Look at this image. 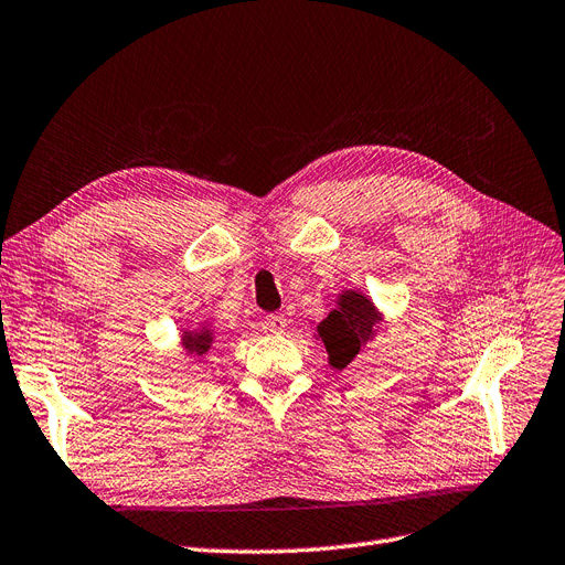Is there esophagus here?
I'll use <instances>...</instances> for the list:
<instances>
[{"label":"esophagus","instance_id":"esophagus-1","mask_svg":"<svg viewBox=\"0 0 565 565\" xmlns=\"http://www.w3.org/2000/svg\"><path fill=\"white\" fill-rule=\"evenodd\" d=\"M266 329H268V332H274V334H282L287 329V318L280 316V313L268 316L266 318Z\"/></svg>","mask_w":565,"mask_h":565}]
</instances>
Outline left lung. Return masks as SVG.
Here are the masks:
<instances>
[{
	"label": "left lung",
	"mask_w": 565,
	"mask_h": 565,
	"mask_svg": "<svg viewBox=\"0 0 565 565\" xmlns=\"http://www.w3.org/2000/svg\"><path fill=\"white\" fill-rule=\"evenodd\" d=\"M383 313L360 289H345L337 297V308L318 327L316 339L324 343L329 366L343 369L374 341Z\"/></svg>",
	"instance_id": "obj_1"
}]
</instances>
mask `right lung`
<instances>
[{"label": "right lung", "mask_w": 565, "mask_h": 565, "mask_svg": "<svg viewBox=\"0 0 565 565\" xmlns=\"http://www.w3.org/2000/svg\"><path fill=\"white\" fill-rule=\"evenodd\" d=\"M180 343H182L184 353L189 358L201 360V358H205L210 353V348L215 345V327H212V324H199V327H193V329H184Z\"/></svg>", "instance_id": "right-lung-1"}]
</instances>
